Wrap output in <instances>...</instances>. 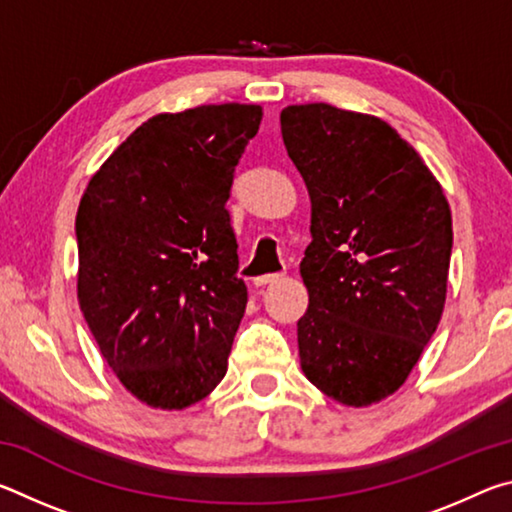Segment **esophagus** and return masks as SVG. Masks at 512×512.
<instances>
[{
  "label": "esophagus",
  "mask_w": 512,
  "mask_h": 512,
  "mask_svg": "<svg viewBox=\"0 0 512 512\" xmlns=\"http://www.w3.org/2000/svg\"><path fill=\"white\" fill-rule=\"evenodd\" d=\"M277 280H282V273H268V275H259L255 277V287H266V284H273Z\"/></svg>",
  "instance_id": "esophagus-1"
}]
</instances>
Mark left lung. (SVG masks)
I'll return each instance as SVG.
<instances>
[{"mask_svg":"<svg viewBox=\"0 0 512 512\" xmlns=\"http://www.w3.org/2000/svg\"><path fill=\"white\" fill-rule=\"evenodd\" d=\"M280 124L311 198L300 368L336 402L377 404L409 379L443 318L452 210L384 119L302 103Z\"/></svg>","mask_w":512,"mask_h":512,"instance_id":"8db88e82","label":"left lung"}]
</instances>
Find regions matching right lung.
<instances>
[{"label":"right lung","instance_id":"obj_1","mask_svg":"<svg viewBox=\"0 0 512 512\" xmlns=\"http://www.w3.org/2000/svg\"><path fill=\"white\" fill-rule=\"evenodd\" d=\"M262 106L160 112L90 178L76 291L101 357L151 409L183 411L228 372L248 289L225 201Z\"/></svg>","mask_w":512,"mask_h":512}]
</instances>
